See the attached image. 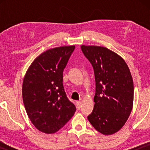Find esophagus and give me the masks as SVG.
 <instances>
[{
    "instance_id": "1",
    "label": "esophagus",
    "mask_w": 150,
    "mask_h": 150,
    "mask_svg": "<svg viewBox=\"0 0 150 150\" xmlns=\"http://www.w3.org/2000/svg\"><path fill=\"white\" fill-rule=\"evenodd\" d=\"M81 105H82V102L81 101H79L76 102V107L78 109H80L81 108Z\"/></svg>"
}]
</instances>
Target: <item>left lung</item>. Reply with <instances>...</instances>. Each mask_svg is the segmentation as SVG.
Masks as SVG:
<instances>
[{
  "mask_svg": "<svg viewBox=\"0 0 150 150\" xmlns=\"http://www.w3.org/2000/svg\"><path fill=\"white\" fill-rule=\"evenodd\" d=\"M94 69L96 94L88 120L104 135L118 132L128 120L134 100V85L128 65L122 57L106 47L82 45Z\"/></svg>",
  "mask_w": 150,
  "mask_h": 150,
  "instance_id": "1",
  "label": "left lung"
}]
</instances>
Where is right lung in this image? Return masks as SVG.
Listing matches in <instances>:
<instances>
[{"label":"right lung","mask_w":150,"mask_h":150,"mask_svg":"<svg viewBox=\"0 0 150 150\" xmlns=\"http://www.w3.org/2000/svg\"><path fill=\"white\" fill-rule=\"evenodd\" d=\"M75 46L51 48L36 57L22 83V100L34 126L46 134L59 131L76 112L63 85V72Z\"/></svg>","instance_id":"obj_1"}]
</instances>
